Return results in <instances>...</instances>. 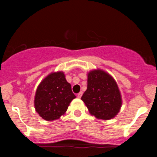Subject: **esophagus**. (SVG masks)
Here are the masks:
<instances>
[{
	"mask_svg": "<svg viewBox=\"0 0 157 157\" xmlns=\"http://www.w3.org/2000/svg\"><path fill=\"white\" fill-rule=\"evenodd\" d=\"M82 92H80V93H78V95H77V97L78 98H82Z\"/></svg>",
	"mask_w": 157,
	"mask_h": 157,
	"instance_id": "34e87169",
	"label": "esophagus"
}]
</instances>
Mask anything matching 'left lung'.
Here are the masks:
<instances>
[{
	"label": "left lung",
	"mask_w": 157,
	"mask_h": 157,
	"mask_svg": "<svg viewBox=\"0 0 157 157\" xmlns=\"http://www.w3.org/2000/svg\"><path fill=\"white\" fill-rule=\"evenodd\" d=\"M81 99L92 116L103 120L116 117L123 103L116 80L102 69L88 72L87 89Z\"/></svg>",
	"instance_id": "8db88e82"
}]
</instances>
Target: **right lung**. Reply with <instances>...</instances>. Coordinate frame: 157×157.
I'll use <instances>...</instances> for the list:
<instances>
[{"label":"right lung","mask_w":157,"mask_h":157,"mask_svg":"<svg viewBox=\"0 0 157 157\" xmlns=\"http://www.w3.org/2000/svg\"><path fill=\"white\" fill-rule=\"evenodd\" d=\"M76 97L63 71L51 72L40 82L34 96V108L43 120L52 121L63 116Z\"/></svg>","instance_id":"right-lung-1"}]
</instances>
